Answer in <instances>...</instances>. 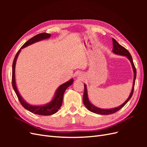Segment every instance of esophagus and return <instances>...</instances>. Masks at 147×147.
<instances>
[{"instance_id":"obj_1","label":"esophagus","mask_w":147,"mask_h":147,"mask_svg":"<svg viewBox=\"0 0 147 147\" xmlns=\"http://www.w3.org/2000/svg\"><path fill=\"white\" fill-rule=\"evenodd\" d=\"M77 78L78 80H82L84 78V75L81 72H79L77 74Z\"/></svg>"}]
</instances>
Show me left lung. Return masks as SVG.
Returning a JSON list of instances; mask_svg holds the SVG:
<instances>
[{
    "instance_id": "obj_1",
    "label": "left lung",
    "mask_w": 147,
    "mask_h": 147,
    "mask_svg": "<svg viewBox=\"0 0 147 147\" xmlns=\"http://www.w3.org/2000/svg\"><path fill=\"white\" fill-rule=\"evenodd\" d=\"M112 41H113V47L112 51L115 53V54L126 56L127 58L129 59V60L130 61L131 63L132 64L133 70H134V82H133V86H132V89L131 92L129 96V97L127 98V99L125 102H124L122 105L118 107L114 108V109H102L98 108V107H97L93 105L91 103V102L89 101L88 96V92H87V88H86V84H84V94H83V104H84V105H85L86 107L88 109V110H90V112L97 113V114H99V115H110V114H112V113H114L115 112H118V110H119L120 109H122L123 107L126 104L127 102L129 100V99L131 98V97L133 94V92H134L135 82H136V67H135V65L134 64V63H133L132 56L129 53V52L127 51V50H126L125 48L123 47L121 45H119V44L116 40H115L113 38H112Z\"/></svg>"
}]
</instances>
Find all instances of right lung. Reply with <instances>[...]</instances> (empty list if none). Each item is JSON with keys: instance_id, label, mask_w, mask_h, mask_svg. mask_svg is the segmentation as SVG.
Listing matches in <instances>:
<instances>
[{"instance_id": "right-lung-1", "label": "right lung", "mask_w": 147, "mask_h": 147, "mask_svg": "<svg viewBox=\"0 0 147 147\" xmlns=\"http://www.w3.org/2000/svg\"><path fill=\"white\" fill-rule=\"evenodd\" d=\"M50 37H51V34H47L45 32H43V33L38 34L36 35H35V36L33 37L32 38H30L28 41L26 42L24 45L21 47V48L20 49L19 51L17 52L16 55L15 57V59L13 60V65H12V86H13V90H14L21 104L23 105V107L24 109L28 110V111H29V112L37 115H44V116H47V115H51L53 114H55L57 112V111H58V110L61 107L62 104H63V96L64 94V92L66 90V89L73 83L74 80L72 78L71 80H70L69 81L63 83V84H61V85L57 88V90L55 93V96L54 97V98L53 99V100L50 102V103H48L45 105H42V106L31 105L24 100V99L22 98V97L21 96L18 91L17 90V88L16 86V82H15V65H16L17 57L18 56L19 53L21 51V50L22 48H24L26 47H28L34 43L42 40L43 39L50 38Z\"/></svg>"}]
</instances>
